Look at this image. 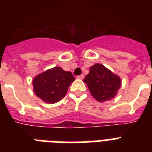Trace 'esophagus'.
<instances>
[{"mask_svg": "<svg viewBox=\"0 0 152 152\" xmlns=\"http://www.w3.org/2000/svg\"><path fill=\"white\" fill-rule=\"evenodd\" d=\"M77 78L80 79V80H83V79L84 78V75H83V74H81V75H80V76H77Z\"/></svg>", "mask_w": 152, "mask_h": 152, "instance_id": "34e87169", "label": "esophagus"}]
</instances>
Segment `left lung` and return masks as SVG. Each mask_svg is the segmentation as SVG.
I'll list each match as a JSON object with an SVG mask.
<instances>
[{
	"label": "left lung",
	"instance_id": "8db88e82",
	"mask_svg": "<svg viewBox=\"0 0 152 152\" xmlns=\"http://www.w3.org/2000/svg\"><path fill=\"white\" fill-rule=\"evenodd\" d=\"M83 82L87 83L91 95L99 102L113 99L121 85V80L118 75L98 63L91 67Z\"/></svg>",
	"mask_w": 152,
	"mask_h": 152
}]
</instances>
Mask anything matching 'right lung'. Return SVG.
Here are the masks:
<instances>
[{"label": "right lung", "instance_id": "1", "mask_svg": "<svg viewBox=\"0 0 152 152\" xmlns=\"http://www.w3.org/2000/svg\"><path fill=\"white\" fill-rule=\"evenodd\" d=\"M75 80L71 72L54 67L37 75L32 81L34 92L46 103H56L65 96L69 86Z\"/></svg>", "mask_w": 152, "mask_h": 152}]
</instances>
